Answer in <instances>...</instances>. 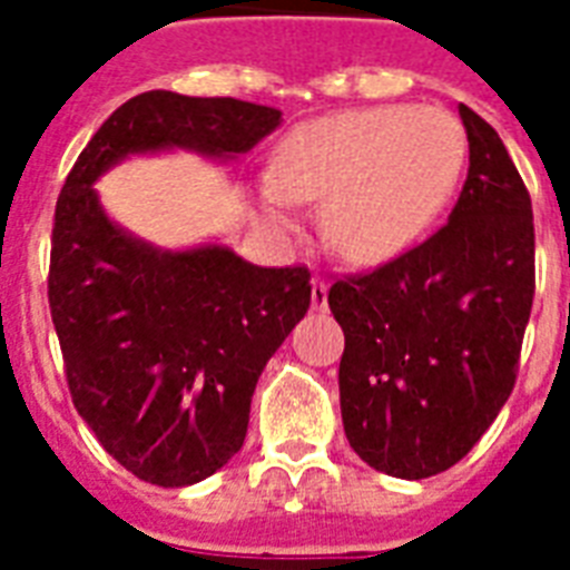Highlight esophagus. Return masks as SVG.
Segmentation results:
<instances>
[{
  "mask_svg": "<svg viewBox=\"0 0 570 570\" xmlns=\"http://www.w3.org/2000/svg\"><path fill=\"white\" fill-rule=\"evenodd\" d=\"M311 302L316 311H325L328 307V281L325 277H313V289H311Z\"/></svg>",
  "mask_w": 570,
  "mask_h": 570,
  "instance_id": "obj_1",
  "label": "esophagus"
}]
</instances>
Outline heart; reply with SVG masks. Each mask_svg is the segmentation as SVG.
<instances>
[{"mask_svg": "<svg viewBox=\"0 0 570 570\" xmlns=\"http://www.w3.org/2000/svg\"><path fill=\"white\" fill-rule=\"evenodd\" d=\"M468 136L438 106H373L311 120L281 141L266 186L268 218L325 204L322 233L346 263L379 266L414 245L464 171Z\"/></svg>", "mask_w": 570, "mask_h": 570, "instance_id": "1", "label": "heart"}]
</instances>
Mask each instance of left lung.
Segmentation results:
<instances>
[{
  "instance_id": "left-lung-1",
  "label": "left lung",
  "mask_w": 570,
  "mask_h": 570,
  "mask_svg": "<svg viewBox=\"0 0 570 570\" xmlns=\"http://www.w3.org/2000/svg\"><path fill=\"white\" fill-rule=\"evenodd\" d=\"M470 141L450 222L328 289L346 334L340 411L370 468L425 479L468 455L512 393L535 295L530 191L491 124L459 106Z\"/></svg>"
}]
</instances>
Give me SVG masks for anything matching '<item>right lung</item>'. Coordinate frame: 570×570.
Here are the masks:
<instances>
[{
  "mask_svg": "<svg viewBox=\"0 0 570 570\" xmlns=\"http://www.w3.org/2000/svg\"><path fill=\"white\" fill-rule=\"evenodd\" d=\"M277 124L233 97L138 94L58 195L47 286L67 387L102 450L150 485H195L242 450L259 373L311 307V268L250 266L218 245L156 250L106 218L91 183L145 150L245 154Z\"/></svg>",
  "mask_w": 570,
  "mask_h": 570,
  "instance_id": "1",
  "label": "right lung"
}]
</instances>
